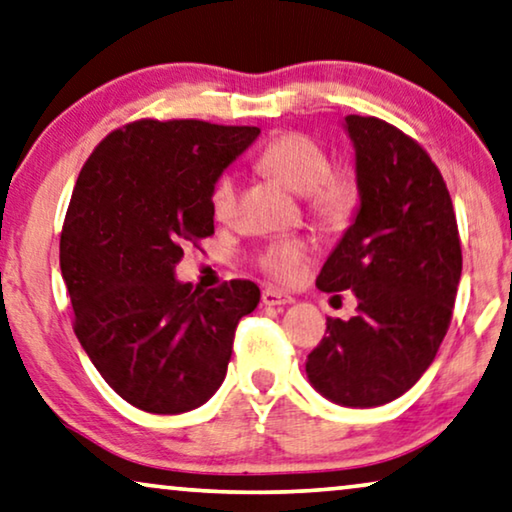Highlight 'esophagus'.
Masks as SVG:
<instances>
[{
    "label": "esophagus",
    "instance_id": "obj_1",
    "mask_svg": "<svg viewBox=\"0 0 512 512\" xmlns=\"http://www.w3.org/2000/svg\"><path fill=\"white\" fill-rule=\"evenodd\" d=\"M262 303L269 305V308H278V305L294 303V299H292V296H287V294L273 292V289H264V292H262Z\"/></svg>",
    "mask_w": 512,
    "mask_h": 512
}]
</instances>
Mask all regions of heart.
<instances>
[{"instance_id": "obj_1", "label": "heart", "mask_w": 512, "mask_h": 512, "mask_svg": "<svg viewBox=\"0 0 512 512\" xmlns=\"http://www.w3.org/2000/svg\"><path fill=\"white\" fill-rule=\"evenodd\" d=\"M257 163L278 177L294 193L305 197L308 211L326 227H342L354 218L361 204V183L349 167H331V158L315 137L305 133H282L266 144ZM209 204L213 218L227 223L239 209V177L225 170L213 181ZM312 253L303 239H273L257 250L255 264L266 278L289 285L301 276Z\"/></svg>"}]
</instances>
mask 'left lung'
Wrapping results in <instances>:
<instances>
[{
    "mask_svg": "<svg viewBox=\"0 0 512 512\" xmlns=\"http://www.w3.org/2000/svg\"><path fill=\"white\" fill-rule=\"evenodd\" d=\"M361 209L317 276L322 292L352 289L356 315L326 319L305 361L310 384L345 407H379L421 379L451 326L462 273L453 200L414 137L349 114Z\"/></svg>",
    "mask_w": 512,
    "mask_h": 512,
    "instance_id": "1",
    "label": "left lung"
}]
</instances>
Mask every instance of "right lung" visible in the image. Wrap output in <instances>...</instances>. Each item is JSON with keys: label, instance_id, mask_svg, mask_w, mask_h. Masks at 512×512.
Instances as JSON below:
<instances>
[{"label": "right lung", "instance_id": "add662e5", "mask_svg": "<svg viewBox=\"0 0 512 512\" xmlns=\"http://www.w3.org/2000/svg\"><path fill=\"white\" fill-rule=\"evenodd\" d=\"M257 126L140 119L91 151L59 241L73 331L114 393L149 414H183L223 384L236 324L259 287L200 292L174 278L183 248L213 234V181Z\"/></svg>", "mask_w": 512, "mask_h": 512}]
</instances>
